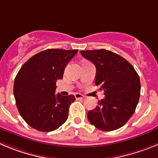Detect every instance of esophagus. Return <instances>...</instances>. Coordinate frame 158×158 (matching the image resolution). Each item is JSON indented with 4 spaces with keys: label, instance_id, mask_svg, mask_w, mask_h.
Returning a JSON list of instances; mask_svg holds the SVG:
<instances>
[{
    "label": "esophagus",
    "instance_id": "34e87169",
    "mask_svg": "<svg viewBox=\"0 0 158 158\" xmlns=\"http://www.w3.org/2000/svg\"><path fill=\"white\" fill-rule=\"evenodd\" d=\"M75 97L76 99H83V98H85V97L80 94H75Z\"/></svg>",
    "mask_w": 158,
    "mask_h": 158
}]
</instances>
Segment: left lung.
<instances>
[{
	"mask_svg": "<svg viewBox=\"0 0 158 158\" xmlns=\"http://www.w3.org/2000/svg\"><path fill=\"white\" fill-rule=\"evenodd\" d=\"M80 53L95 65L96 86L105 95L88 111V120L100 130L119 129L135 112L140 95L139 76L129 61L114 52L101 49Z\"/></svg>",
	"mask_w": 158,
	"mask_h": 158,
	"instance_id": "obj_1",
	"label": "left lung"
}]
</instances>
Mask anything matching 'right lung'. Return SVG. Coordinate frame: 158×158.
<instances>
[{
  "label": "right lung",
  "mask_w": 158,
  "mask_h": 158,
  "mask_svg": "<svg viewBox=\"0 0 158 158\" xmlns=\"http://www.w3.org/2000/svg\"><path fill=\"white\" fill-rule=\"evenodd\" d=\"M78 50L48 49L37 53L21 67L15 79L14 96L26 123L41 132H51L66 122L73 95L55 94L68 63Z\"/></svg>",
  "instance_id": "1"
}]
</instances>
